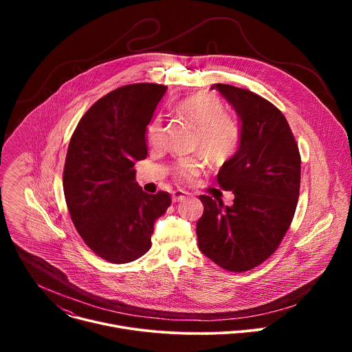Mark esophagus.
I'll return each instance as SVG.
<instances>
[{
	"instance_id": "esophagus-1",
	"label": "esophagus",
	"mask_w": 352,
	"mask_h": 352,
	"mask_svg": "<svg viewBox=\"0 0 352 352\" xmlns=\"http://www.w3.org/2000/svg\"><path fill=\"white\" fill-rule=\"evenodd\" d=\"M188 193L184 190H174L173 192V202H181V200L186 199Z\"/></svg>"
}]
</instances>
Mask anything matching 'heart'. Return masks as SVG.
Returning a JSON list of instances; mask_svg holds the SVG:
<instances>
[{"label":"heart","instance_id":"1","mask_svg":"<svg viewBox=\"0 0 352 352\" xmlns=\"http://www.w3.org/2000/svg\"><path fill=\"white\" fill-rule=\"evenodd\" d=\"M175 113L197 129L193 148L212 163L223 164L238 152L242 140L241 125L234 117L226 114L217 97L206 93L190 96L175 106ZM146 138L150 146L160 144L162 122L159 118L150 122ZM202 171V157L181 159L173 167L174 177L181 182H192Z\"/></svg>","mask_w":352,"mask_h":352}]
</instances>
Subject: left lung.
Segmentation results:
<instances>
[{"label": "left lung", "mask_w": 352, "mask_h": 352, "mask_svg": "<svg viewBox=\"0 0 352 352\" xmlns=\"http://www.w3.org/2000/svg\"><path fill=\"white\" fill-rule=\"evenodd\" d=\"M236 111L242 140L217 174L219 185L235 195L234 205L200 195L197 245L220 267L239 273L276 252L292 221L300 184V156L283 113L254 91L217 83Z\"/></svg>", "instance_id": "left-lung-1"}]
</instances>
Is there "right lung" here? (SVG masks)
Returning a JSON list of instances; mask_svg holds the SVG:
<instances>
[{"label": "right lung", "instance_id": "add662e5", "mask_svg": "<svg viewBox=\"0 0 352 352\" xmlns=\"http://www.w3.org/2000/svg\"><path fill=\"white\" fill-rule=\"evenodd\" d=\"M167 86L133 83L102 97L80 118L68 146L63 185L72 223L96 255L121 265L152 246L155 221L171 205L135 181L146 159V126Z\"/></svg>", "mask_w": 352, "mask_h": 352}]
</instances>
